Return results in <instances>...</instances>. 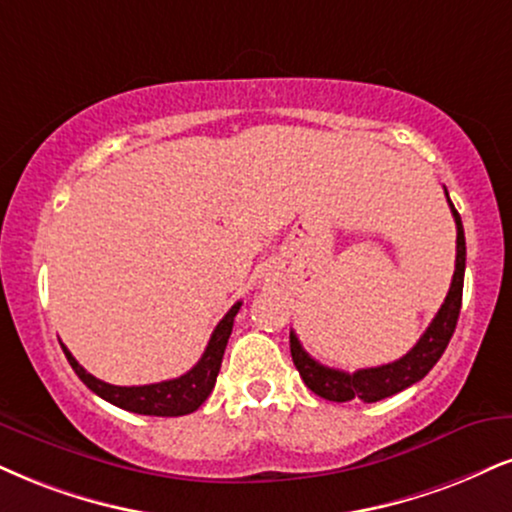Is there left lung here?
Wrapping results in <instances>:
<instances>
[{"mask_svg":"<svg viewBox=\"0 0 512 512\" xmlns=\"http://www.w3.org/2000/svg\"><path fill=\"white\" fill-rule=\"evenodd\" d=\"M446 192V187H444ZM449 199V192H446ZM453 220H456V270H453V280L446 294L444 304H441L439 313L434 315V320L427 327L425 334L418 339V344L410 349L406 356L399 361L377 365V368H363L356 372H344L337 368H327V365L318 363L315 358L308 356L301 346L299 337L294 332H289V349H292V361L299 370L301 380L313 394H318L320 399L327 401H365L375 403L387 399V396L399 394V391L408 389L410 384L420 382L422 377L430 372L441 353L449 346L453 330H456L460 304H463V277H465V232L460 216L449 199Z\"/></svg>","mask_w":512,"mask_h":512,"instance_id":"obj_1","label":"left lung"}]
</instances>
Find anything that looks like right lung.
I'll list each match as a JSON object with an SVG mask.
<instances>
[{
    "instance_id": "add662e5",
    "label": "right lung",
    "mask_w": 512,
    "mask_h": 512,
    "mask_svg": "<svg viewBox=\"0 0 512 512\" xmlns=\"http://www.w3.org/2000/svg\"><path fill=\"white\" fill-rule=\"evenodd\" d=\"M239 306H242V301H237V304L225 313V318L216 325V330H213L211 339H208V346L204 356L199 358V363L194 365L192 370H187L185 375L175 377V380L142 384V387H116V384L102 382L94 375H90V372L75 361L73 353L63 344L61 349L66 353L75 375H78L94 394L102 396L104 401H109L113 406L123 410H130V413L178 418V415L194 413V410L208 399L213 387H216V377L220 372V363H223V353L227 339H230L232 334V325H235V315L239 313Z\"/></svg>"
}]
</instances>
